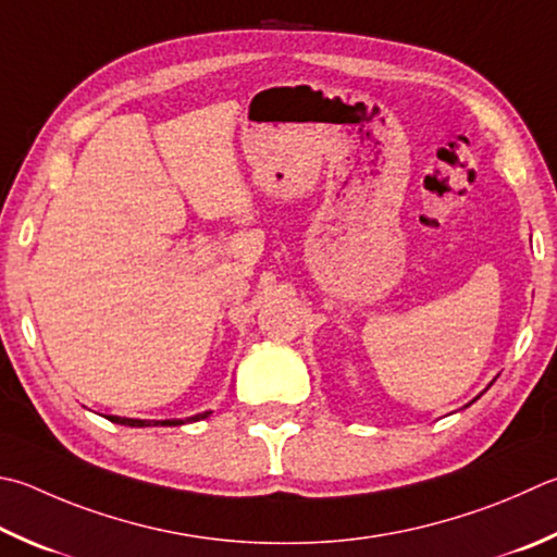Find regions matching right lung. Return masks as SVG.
Returning <instances> with one entry per match:
<instances>
[{
    "mask_svg": "<svg viewBox=\"0 0 557 557\" xmlns=\"http://www.w3.org/2000/svg\"><path fill=\"white\" fill-rule=\"evenodd\" d=\"M209 413V411H207ZM207 413H197V417H191L189 421H199L205 419ZM111 421L114 423H124V426H177V423H185V421H144V419H121V417H111Z\"/></svg>",
    "mask_w": 557,
    "mask_h": 557,
    "instance_id": "1",
    "label": "right lung"
}]
</instances>
